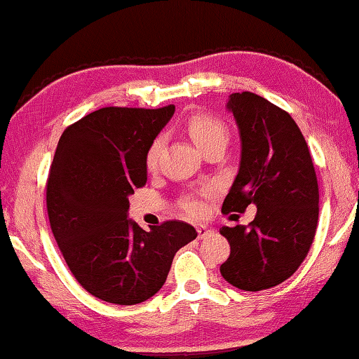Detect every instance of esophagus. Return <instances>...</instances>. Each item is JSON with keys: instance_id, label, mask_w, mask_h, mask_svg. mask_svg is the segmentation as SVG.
I'll return each mask as SVG.
<instances>
[{"instance_id": "34e87169", "label": "esophagus", "mask_w": 359, "mask_h": 359, "mask_svg": "<svg viewBox=\"0 0 359 359\" xmlns=\"http://www.w3.org/2000/svg\"><path fill=\"white\" fill-rule=\"evenodd\" d=\"M196 232H198V240L206 238L208 235H211V233H212L211 229H210V227H206V226H198V227H196Z\"/></svg>"}]
</instances>
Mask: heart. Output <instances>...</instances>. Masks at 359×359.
I'll return each instance as SVG.
<instances>
[{
    "instance_id": "heart-1",
    "label": "heart",
    "mask_w": 359,
    "mask_h": 359,
    "mask_svg": "<svg viewBox=\"0 0 359 359\" xmlns=\"http://www.w3.org/2000/svg\"><path fill=\"white\" fill-rule=\"evenodd\" d=\"M187 132H189L190 138L201 151H205L206 148H210L217 142H227V127L221 121L206 114L191 116L189 122H187ZM159 149H161V138H154L148 148L145 158L148 169L156 168ZM180 206L191 217H198L203 212V205L194 196L184 198Z\"/></svg>"
}]
</instances>
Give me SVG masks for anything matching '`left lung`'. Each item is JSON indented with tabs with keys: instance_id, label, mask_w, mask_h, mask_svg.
<instances>
[{
	"instance_id": "left-lung-1",
	"label": "left lung",
	"mask_w": 359,
	"mask_h": 359,
	"mask_svg": "<svg viewBox=\"0 0 359 359\" xmlns=\"http://www.w3.org/2000/svg\"><path fill=\"white\" fill-rule=\"evenodd\" d=\"M237 122L238 174L222 212L256 206L248 226L222 227L231 256L221 274L240 290L259 292L287 280L306 258L319 216V189L311 154L292 116L263 96H229Z\"/></svg>"
}]
</instances>
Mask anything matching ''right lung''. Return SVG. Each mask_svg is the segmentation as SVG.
<instances>
[{
    "instance_id": "add662e5",
    "label": "right lung",
    "mask_w": 359,
    "mask_h": 359,
    "mask_svg": "<svg viewBox=\"0 0 359 359\" xmlns=\"http://www.w3.org/2000/svg\"><path fill=\"white\" fill-rule=\"evenodd\" d=\"M174 111L101 108L57 143L46 184L51 231L77 282L103 302L128 306L151 298L175 253L198 235L180 221L143 231L128 219V196L147 184L148 148Z\"/></svg>"
}]
</instances>
